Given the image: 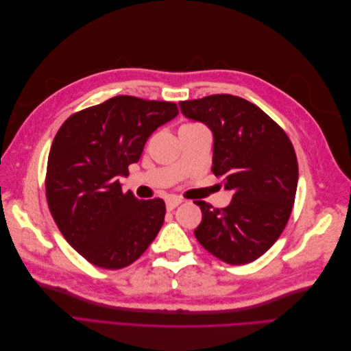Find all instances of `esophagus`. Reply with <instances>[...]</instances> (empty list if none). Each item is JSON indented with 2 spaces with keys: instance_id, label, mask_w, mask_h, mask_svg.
Listing matches in <instances>:
<instances>
[{
  "instance_id": "34e87169",
  "label": "esophagus",
  "mask_w": 351,
  "mask_h": 351,
  "mask_svg": "<svg viewBox=\"0 0 351 351\" xmlns=\"http://www.w3.org/2000/svg\"><path fill=\"white\" fill-rule=\"evenodd\" d=\"M182 202H183V199H180V197H168V199L165 200L167 209H168V210H173L174 208H177L180 204H182Z\"/></svg>"
}]
</instances>
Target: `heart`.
<instances>
[{
	"label": "heart",
	"mask_w": 351,
	"mask_h": 351,
	"mask_svg": "<svg viewBox=\"0 0 351 351\" xmlns=\"http://www.w3.org/2000/svg\"><path fill=\"white\" fill-rule=\"evenodd\" d=\"M190 124H193V123H190Z\"/></svg>",
	"instance_id": "obj_1"
}]
</instances>
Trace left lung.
Returning a JSON list of instances; mask_svg holds the SVG:
<instances>
[{
	"instance_id": "8db88e82",
	"label": "left lung",
	"mask_w": 351,
	"mask_h": 351,
	"mask_svg": "<svg viewBox=\"0 0 351 351\" xmlns=\"http://www.w3.org/2000/svg\"><path fill=\"white\" fill-rule=\"evenodd\" d=\"M214 133L212 173L232 200L214 208L197 200V241L230 265L256 261L278 240L294 205L299 165L289 136L256 105L228 93L178 102Z\"/></svg>"
}]
</instances>
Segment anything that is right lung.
Wrapping results in <instances>:
<instances>
[{
	"label": "right lung",
	"mask_w": 351,
	"mask_h": 351,
	"mask_svg": "<svg viewBox=\"0 0 351 351\" xmlns=\"http://www.w3.org/2000/svg\"><path fill=\"white\" fill-rule=\"evenodd\" d=\"M177 114L174 102L119 95L71 114L57 132L47 202L61 234L95 267H129L161 230L164 200L124 193L119 177L129 174L149 136Z\"/></svg>",
	"instance_id": "obj_1"
}]
</instances>
